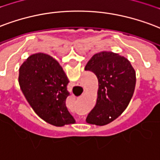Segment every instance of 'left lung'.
I'll return each mask as SVG.
<instances>
[{"label":"left lung","mask_w":160,"mask_h":160,"mask_svg":"<svg viewBox=\"0 0 160 160\" xmlns=\"http://www.w3.org/2000/svg\"><path fill=\"white\" fill-rule=\"evenodd\" d=\"M98 80V99L86 118L89 124L105 125L124 112L133 96L136 72L125 57L111 52L97 53L85 67Z\"/></svg>","instance_id":"1"}]
</instances>
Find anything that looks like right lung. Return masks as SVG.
<instances>
[{
    "mask_svg": "<svg viewBox=\"0 0 160 160\" xmlns=\"http://www.w3.org/2000/svg\"><path fill=\"white\" fill-rule=\"evenodd\" d=\"M20 88L37 115L55 126L74 124L66 107L68 80L58 62L47 54L29 56L19 68Z\"/></svg>",
    "mask_w": 160,
    "mask_h": 160,
    "instance_id": "right-lung-1",
    "label": "right lung"
}]
</instances>
